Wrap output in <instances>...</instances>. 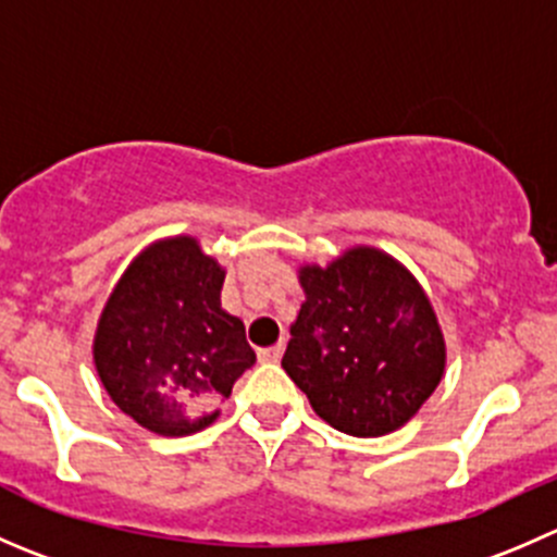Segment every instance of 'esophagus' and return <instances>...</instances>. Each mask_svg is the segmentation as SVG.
Segmentation results:
<instances>
[{
	"mask_svg": "<svg viewBox=\"0 0 557 557\" xmlns=\"http://www.w3.org/2000/svg\"><path fill=\"white\" fill-rule=\"evenodd\" d=\"M280 356H283V345H272V348L258 350V361H261V364H274V361H280Z\"/></svg>",
	"mask_w": 557,
	"mask_h": 557,
	"instance_id": "obj_1",
	"label": "esophagus"
}]
</instances>
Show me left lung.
Returning a JSON list of instances; mask_svg holds the SVG:
<instances>
[{"label":"left lung","mask_w":557,"mask_h":557,"mask_svg":"<svg viewBox=\"0 0 557 557\" xmlns=\"http://www.w3.org/2000/svg\"><path fill=\"white\" fill-rule=\"evenodd\" d=\"M305 305L283 370L334 430L377 438L408 424L438 388L446 339L419 280L388 252L348 247L299 267Z\"/></svg>","instance_id":"obj_1"}]
</instances>
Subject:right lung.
<instances>
[{"mask_svg":"<svg viewBox=\"0 0 557 557\" xmlns=\"http://www.w3.org/2000/svg\"><path fill=\"white\" fill-rule=\"evenodd\" d=\"M223 280L196 236H169L129 261L102 307L95 370L116 408L149 433H201L256 364L245 323L220 305Z\"/></svg>","mask_w":557,"mask_h":557,"instance_id":"right-lung-1","label":"right lung"}]
</instances>
